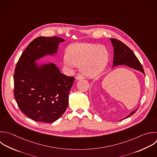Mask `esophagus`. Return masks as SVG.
I'll return each mask as SVG.
<instances>
[{
    "label": "esophagus",
    "instance_id": "obj_1",
    "mask_svg": "<svg viewBox=\"0 0 157 157\" xmlns=\"http://www.w3.org/2000/svg\"><path fill=\"white\" fill-rule=\"evenodd\" d=\"M83 78H84V77H83V76L81 75H77L76 77H75V80H82V79H83Z\"/></svg>",
    "mask_w": 157,
    "mask_h": 157
}]
</instances>
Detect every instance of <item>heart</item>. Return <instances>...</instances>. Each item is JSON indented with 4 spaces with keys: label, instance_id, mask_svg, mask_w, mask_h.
Instances as JSON below:
<instances>
[{
    "label": "heart",
    "instance_id": "heart-1",
    "mask_svg": "<svg viewBox=\"0 0 157 157\" xmlns=\"http://www.w3.org/2000/svg\"><path fill=\"white\" fill-rule=\"evenodd\" d=\"M64 57L68 67L80 66V71L86 76L94 77L105 69L109 59L107 49L103 45L77 43L70 45Z\"/></svg>",
    "mask_w": 157,
    "mask_h": 157
}]
</instances>
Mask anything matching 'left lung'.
I'll use <instances>...</instances> for the list:
<instances>
[{
  "label": "left lung",
  "instance_id": "left-lung-1",
  "mask_svg": "<svg viewBox=\"0 0 157 157\" xmlns=\"http://www.w3.org/2000/svg\"><path fill=\"white\" fill-rule=\"evenodd\" d=\"M113 47V67L119 65H125L131 68L139 71L145 74L142 66L133 52L124 44L115 39H110ZM137 109L131 112L128 116L121 119L127 118L133 115Z\"/></svg>",
  "mask_w": 157,
  "mask_h": 157
}]
</instances>
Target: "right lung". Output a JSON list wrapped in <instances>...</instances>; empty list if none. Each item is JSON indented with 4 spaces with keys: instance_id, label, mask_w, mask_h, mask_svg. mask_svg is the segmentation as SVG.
I'll list each match as a JSON object with an SVG mask.
<instances>
[{
    "instance_id": "add662e5",
    "label": "right lung",
    "mask_w": 157,
    "mask_h": 157,
    "mask_svg": "<svg viewBox=\"0 0 157 157\" xmlns=\"http://www.w3.org/2000/svg\"><path fill=\"white\" fill-rule=\"evenodd\" d=\"M59 37H39L20 56L14 74V96L20 109L37 121L53 123L66 111L74 77L60 72L53 63L38 66L36 61L56 53Z\"/></svg>"
}]
</instances>
